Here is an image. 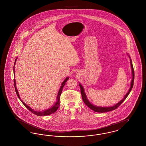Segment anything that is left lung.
<instances>
[{"instance_id": "left-lung-1", "label": "left lung", "mask_w": 146, "mask_h": 146, "mask_svg": "<svg viewBox=\"0 0 146 146\" xmlns=\"http://www.w3.org/2000/svg\"><path fill=\"white\" fill-rule=\"evenodd\" d=\"M130 63H131V68H132V79L131 81V87L129 89V90L128 91V92L126 94L124 98L121 100L119 102H118V104H115V106L111 107H96L94 105L90 104V102L88 100V99L86 98V95L84 92V91L83 87L82 86V85L79 84V86L80 88V91H81V94H82V96L83 98V101L84 102V104H86L88 107H89L91 110H93L94 111H96V112H98V113H104V112H107V111H113L115 109H117L119 106H120V104H121L126 98V97H127V96L129 95V94H130V91L132 90V87L133 85V83H134V76H135V73H134V70H133V65H132V61L130 60Z\"/></svg>"}]
</instances>
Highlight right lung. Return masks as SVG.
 <instances>
[{
	"instance_id": "add662e5",
	"label": "right lung",
	"mask_w": 146,
	"mask_h": 146,
	"mask_svg": "<svg viewBox=\"0 0 146 146\" xmlns=\"http://www.w3.org/2000/svg\"><path fill=\"white\" fill-rule=\"evenodd\" d=\"M16 59H17V58H16V60H15V63H14V76H15V70H14V67H15V62H16ZM68 79H69V78H68H68H66V79L63 82V83H62V85H61V88H60V90H59L58 93V95H57V102H56V103L54 105V106H53V107H51L50 109H48V110H46V111H35V110H32L31 108H30L29 107H28V106H27V104H25V103H24V102L21 100V98H20V96H19V95L18 91L17 90L16 87V82H15V79H14V86H15V89L16 93V94H17V96H18L19 98L21 100L22 103L25 105V107L28 109V110H29V111H31L32 113L35 114L36 115H38V116H44V115H50V114H52V113H55V112L57 110V109L58 108V107H60V96H61V93H62V91L63 88V86H64V85H65V84L66 83V82L68 80Z\"/></svg>"
}]
</instances>
